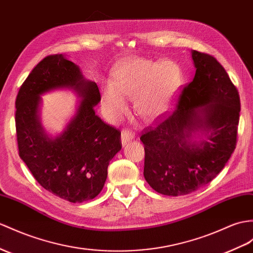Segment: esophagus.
<instances>
[{
	"mask_svg": "<svg viewBox=\"0 0 253 253\" xmlns=\"http://www.w3.org/2000/svg\"><path fill=\"white\" fill-rule=\"evenodd\" d=\"M134 137H135V134L130 130V128H123L121 132L122 145H126L128 141L132 140Z\"/></svg>",
	"mask_w": 253,
	"mask_h": 253,
	"instance_id": "obj_1",
	"label": "esophagus"
}]
</instances>
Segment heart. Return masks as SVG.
<instances>
[{"label":"heart","instance_id":"1","mask_svg":"<svg viewBox=\"0 0 253 253\" xmlns=\"http://www.w3.org/2000/svg\"><path fill=\"white\" fill-rule=\"evenodd\" d=\"M180 82V70L173 61L126 60L117 67L115 82L104 84V107L110 117L118 118L126 110L125 95L135 96L137 114L145 120H155L171 106Z\"/></svg>","mask_w":253,"mask_h":253}]
</instances>
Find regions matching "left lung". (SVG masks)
<instances>
[{
    "instance_id": "left-lung-1",
    "label": "left lung",
    "mask_w": 253,
    "mask_h": 253,
    "mask_svg": "<svg viewBox=\"0 0 253 253\" xmlns=\"http://www.w3.org/2000/svg\"><path fill=\"white\" fill-rule=\"evenodd\" d=\"M192 59L195 76L182 89L173 114L146 127L140 136L145 179L164 195L189 194L211 182L237 143V88L212 55L193 50ZM196 130L206 139L193 140Z\"/></svg>"
}]
</instances>
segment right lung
Listing matches in <instances>:
<instances>
[{"label": "right lung", "instance_id": "right-lung-1", "mask_svg": "<svg viewBox=\"0 0 253 253\" xmlns=\"http://www.w3.org/2000/svg\"><path fill=\"white\" fill-rule=\"evenodd\" d=\"M73 87L82 96L78 114L65 132L48 138L37 116L39 95ZM100 90L62 54L42 59L29 74L16 97V134L19 157L41 186L71 203L94 199L107 178L109 161L121 149V132L95 115Z\"/></svg>", "mask_w": 253, "mask_h": 253}]
</instances>
